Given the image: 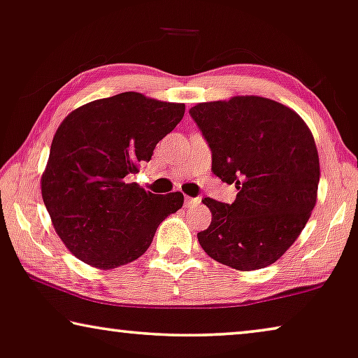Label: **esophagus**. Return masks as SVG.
Wrapping results in <instances>:
<instances>
[{"instance_id":"esophagus-1","label":"esophagus","mask_w":358,"mask_h":358,"mask_svg":"<svg viewBox=\"0 0 358 358\" xmlns=\"http://www.w3.org/2000/svg\"><path fill=\"white\" fill-rule=\"evenodd\" d=\"M199 204H201L199 197H186V199H185L186 209H194V207H197Z\"/></svg>"}]
</instances>
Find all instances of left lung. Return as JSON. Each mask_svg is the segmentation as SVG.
<instances>
[{
    "mask_svg": "<svg viewBox=\"0 0 358 358\" xmlns=\"http://www.w3.org/2000/svg\"><path fill=\"white\" fill-rule=\"evenodd\" d=\"M212 151V172L239 193L233 204L204 197L212 212L197 233L206 254L250 271L294 244L317 204L320 161L302 117L262 96H233L189 110Z\"/></svg>",
    "mask_w": 358,
    "mask_h": 358,
    "instance_id": "obj_1",
    "label": "left lung"
}]
</instances>
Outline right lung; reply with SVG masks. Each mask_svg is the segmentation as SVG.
<instances>
[{
	"label": "right lung",
	"instance_id": "obj_1",
	"mask_svg": "<svg viewBox=\"0 0 358 358\" xmlns=\"http://www.w3.org/2000/svg\"><path fill=\"white\" fill-rule=\"evenodd\" d=\"M183 115L185 104L127 92L80 106L61 122L41 197L57 236L77 259L101 270L130 264L181 209L180 191L154 194L125 178L151 161Z\"/></svg>",
	"mask_w": 358,
	"mask_h": 358
}]
</instances>
